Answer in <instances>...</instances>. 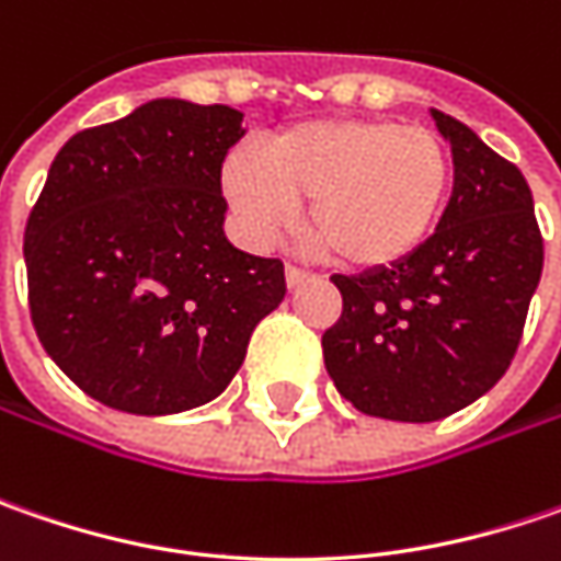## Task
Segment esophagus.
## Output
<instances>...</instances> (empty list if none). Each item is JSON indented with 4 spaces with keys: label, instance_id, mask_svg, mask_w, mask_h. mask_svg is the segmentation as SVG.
Wrapping results in <instances>:
<instances>
[{
    "label": "esophagus",
    "instance_id": "obj_1",
    "mask_svg": "<svg viewBox=\"0 0 561 561\" xmlns=\"http://www.w3.org/2000/svg\"><path fill=\"white\" fill-rule=\"evenodd\" d=\"M312 280V274L302 268H293V265H287V287H302V284H309Z\"/></svg>",
    "mask_w": 561,
    "mask_h": 561
}]
</instances>
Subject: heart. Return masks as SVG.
<instances>
[{"label":"heart","mask_w":561,"mask_h":561,"mask_svg":"<svg viewBox=\"0 0 561 561\" xmlns=\"http://www.w3.org/2000/svg\"><path fill=\"white\" fill-rule=\"evenodd\" d=\"M453 181L443 140L419 124L321 118L277 130L262 162L233 152L221 171L230 208L271 243L306 203V230L334 265L380 271L427 240Z\"/></svg>","instance_id":"1"}]
</instances>
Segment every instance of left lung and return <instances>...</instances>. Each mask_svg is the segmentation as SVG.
<instances>
[{"label":"left lung","instance_id":"obj_1","mask_svg":"<svg viewBox=\"0 0 561 561\" xmlns=\"http://www.w3.org/2000/svg\"><path fill=\"white\" fill-rule=\"evenodd\" d=\"M453 149V196L409 259L334 274L343 314L324 331V368L358 412L440 421L506 375L543 271L525 174L471 127L431 108Z\"/></svg>","mask_w":561,"mask_h":561}]
</instances>
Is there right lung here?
I'll use <instances>...</instances> for the list:
<instances>
[{
	"label": "right lung",
	"mask_w": 561,
	"mask_h": 561,
	"mask_svg": "<svg viewBox=\"0 0 561 561\" xmlns=\"http://www.w3.org/2000/svg\"><path fill=\"white\" fill-rule=\"evenodd\" d=\"M243 112L152 99L55 156L24 230L31 318L87 397L174 415L225 393L284 265L225 237L221 164Z\"/></svg>",
	"instance_id": "right-lung-1"
}]
</instances>
